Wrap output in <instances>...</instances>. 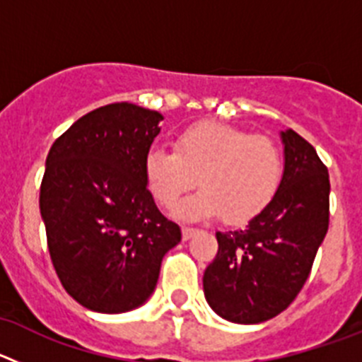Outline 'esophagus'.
I'll return each mask as SVG.
<instances>
[{
    "label": "esophagus",
    "mask_w": 362,
    "mask_h": 362,
    "mask_svg": "<svg viewBox=\"0 0 362 362\" xmlns=\"http://www.w3.org/2000/svg\"><path fill=\"white\" fill-rule=\"evenodd\" d=\"M196 232H197V228H192V226H183V239H185V241H187V239H190Z\"/></svg>",
    "instance_id": "1"
}]
</instances>
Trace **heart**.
Masks as SVG:
<instances>
[{
  "mask_svg": "<svg viewBox=\"0 0 362 362\" xmlns=\"http://www.w3.org/2000/svg\"><path fill=\"white\" fill-rule=\"evenodd\" d=\"M143 175L150 196L166 210L174 209L197 177L201 188L179 206L177 216L206 219L221 214L228 225H243L276 199L284 156L270 137L204 123L179 134L174 150L152 146Z\"/></svg>",
  "mask_w": 362,
  "mask_h": 362,
  "instance_id": "b5f03b06",
  "label": "heart"
}]
</instances>
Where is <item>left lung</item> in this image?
I'll return each mask as SVG.
<instances>
[{"label": "left lung", "mask_w": 362, "mask_h": 362, "mask_svg": "<svg viewBox=\"0 0 362 362\" xmlns=\"http://www.w3.org/2000/svg\"><path fill=\"white\" fill-rule=\"evenodd\" d=\"M284 177L276 199L245 230L216 232L217 254L203 288L221 317L255 325L292 305L330 223L328 168L306 139L281 132Z\"/></svg>", "instance_id": "left-lung-1"}]
</instances>
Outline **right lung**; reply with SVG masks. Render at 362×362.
<instances>
[{
    "label": "right lung",
    "mask_w": 362,
    "mask_h": 362,
    "mask_svg": "<svg viewBox=\"0 0 362 362\" xmlns=\"http://www.w3.org/2000/svg\"><path fill=\"white\" fill-rule=\"evenodd\" d=\"M163 116L112 103L79 117L47 156L40 210L63 288L85 308L121 313L143 305L181 228L153 203L143 161Z\"/></svg>",
    "instance_id": "1"
}]
</instances>
